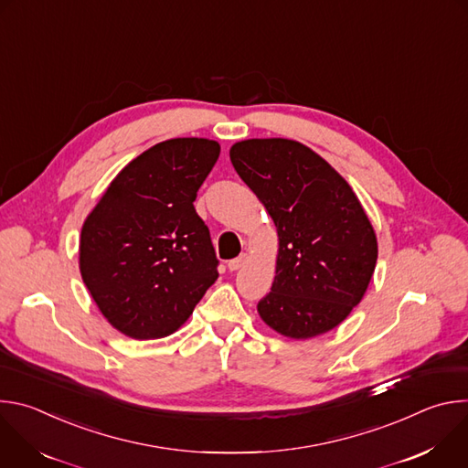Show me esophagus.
Wrapping results in <instances>:
<instances>
[{"instance_id":"34e87169","label":"esophagus","mask_w":468,"mask_h":468,"mask_svg":"<svg viewBox=\"0 0 468 468\" xmlns=\"http://www.w3.org/2000/svg\"><path fill=\"white\" fill-rule=\"evenodd\" d=\"M248 259H250V257H248L246 253H240L237 259H233V261H229V262H228V269H229L231 272H235V271H240L242 266L248 262Z\"/></svg>"}]
</instances>
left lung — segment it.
<instances>
[{
	"label": "left lung",
	"mask_w": 468,
	"mask_h": 468,
	"mask_svg": "<svg viewBox=\"0 0 468 468\" xmlns=\"http://www.w3.org/2000/svg\"><path fill=\"white\" fill-rule=\"evenodd\" d=\"M229 159L278 233L274 283L257 303L261 320L296 341L337 327L363 300L378 261L376 231L359 197L298 141H240Z\"/></svg>",
	"instance_id": "8db88e82"
}]
</instances>
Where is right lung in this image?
I'll return each mask as SVG.
<instances>
[{"label": "right lung", "instance_id": "1", "mask_svg": "<svg viewBox=\"0 0 468 468\" xmlns=\"http://www.w3.org/2000/svg\"><path fill=\"white\" fill-rule=\"evenodd\" d=\"M220 155L211 139H170L127 163L83 222L80 272L107 322L148 341L177 331L217 282L192 202Z\"/></svg>", "mask_w": 468, "mask_h": 468}]
</instances>
